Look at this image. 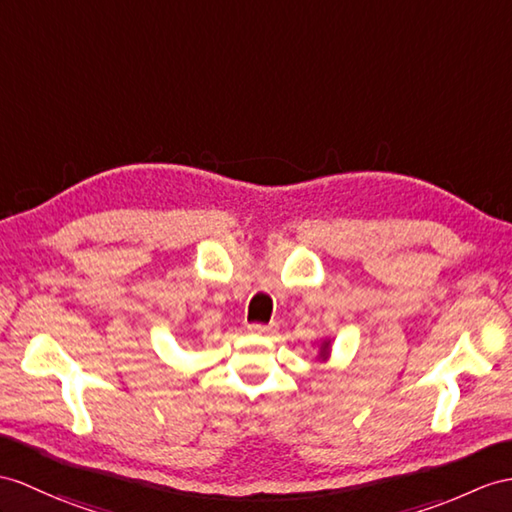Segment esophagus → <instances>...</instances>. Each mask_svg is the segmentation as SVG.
<instances>
[{
	"instance_id": "1",
	"label": "esophagus",
	"mask_w": 512,
	"mask_h": 512,
	"mask_svg": "<svg viewBox=\"0 0 512 512\" xmlns=\"http://www.w3.org/2000/svg\"><path fill=\"white\" fill-rule=\"evenodd\" d=\"M249 332H252V334H260V336H267V334L276 332V328L267 326V323H252V326H249Z\"/></svg>"
}]
</instances>
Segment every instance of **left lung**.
Wrapping results in <instances>:
<instances>
[{
  "mask_svg": "<svg viewBox=\"0 0 512 512\" xmlns=\"http://www.w3.org/2000/svg\"><path fill=\"white\" fill-rule=\"evenodd\" d=\"M328 356H330V341H323L319 358H321V360H328Z\"/></svg>",
  "mask_w": 512,
  "mask_h": 512,
  "instance_id": "obj_1",
  "label": "left lung"
}]
</instances>
